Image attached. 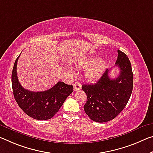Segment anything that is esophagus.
Masks as SVG:
<instances>
[{
	"label": "esophagus",
	"mask_w": 153,
	"mask_h": 153,
	"mask_svg": "<svg viewBox=\"0 0 153 153\" xmlns=\"http://www.w3.org/2000/svg\"><path fill=\"white\" fill-rule=\"evenodd\" d=\"M81 87H82L81 84H79V82H76L74 84V88L75 91H79V90L81 89Z\"/></svg>",
	"instance_id": "1"
}]
</instances>
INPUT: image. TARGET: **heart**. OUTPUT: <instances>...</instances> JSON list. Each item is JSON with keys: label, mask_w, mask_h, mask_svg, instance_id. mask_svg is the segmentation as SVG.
Here are the masks:
<instances>
[{"label": "heart", "mask_w": 153, "mask_h": 153, "mask_svg": "<svg viewBox=\"0 0 153 153\" xmlns=\"http://www.w3.org/2000/svg\"><path fill=\"white\" fill-rule=\"evenodd\" d=\"M79 68L86 70V77L89 79H95L102 74L106 67L104 60L98 59H85L79 61Z\"/></svg>", "instance_id": "b5f03b06"}]
</instances>
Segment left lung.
<instances>
[{"label":"left lung","mask_w":153,"mask_h":153,"mask_svg":"<svg viewBox=\"0 0 153 153\" xmlns=\"http://www.w3.org/2000/svg\"><path fill=\"white\" fill-rule=\"evenodd\" d=\"M116 66L120 69L117 77H109L107 69L94 84H84L82 88L87 96L84 110L94 122L105 123L115 118L127 105L133 91L131 65L124 52L118 50Z\"/></svg>","instance_id":"obj_1"}]
</instances>
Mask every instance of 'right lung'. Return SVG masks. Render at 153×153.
Listing matches in <instances>:
<instances>
[{
  "label": "right lung",
  "mask_w": 153,
  "mask_h": 153,
  "mask_svg": "<svg viewBox=\"0 0 153 153\" xmlns=\"http://www.w3.org/2000/svg\"><path fill=\"white\" fill-rule=\"evenodd\" d=\"M20 56L13 65L11 84L13 96L18 105L24 113L36 120H44L52 118L74 91L72 85L59 82L49 90L33 92L24 88L17 76V63Z\"/></svg>",
  "instance_id": "1"
}]
</instances>
